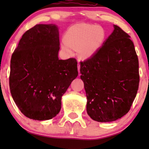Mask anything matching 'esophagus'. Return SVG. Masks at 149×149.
<instances>
[{"instance_id":"esophagus-1","label":"esophagus","mask_w":149,"mask_h":149,"mask_svg":"<svg viewBox=\"0 0 149 149\" xmlns=\"http://www.w3.org/2000/svg\"><path fill=\"white\" fill-rule=\"evenodd\" d=\"M77 69H78V72H79V74H80V64L78 63L77 64Z\"/></svg>"}]
</instances>
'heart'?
<instances>
[{
    "mask_svg": "<svg viewBox=\"0 0 149 149\" xmlns=\"http://www.w3.org/2000/svg\"><path fill=\"white\" fill-rule=\"evenodd\" d=\"M104 38L105 33L101 27L95 25H76L67 30L61 47L68 54H72L74 48L80 47V54L84 58H89L99 49Z\"/></svg>",
    "mask_w": 149,
    "mask_h": 149,
    "instance_id": "b5f03b06",
    "label": "heart"
}]
</instances>
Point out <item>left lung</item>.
Here are the masks:
<instances>
[{
	"label": "left lung",
	"instance_id": "8db88e82",
	"mask_svg": "<svg viewBox=\"0 0 149 149\" xmlns=\"http://www.w3.org/2000/svg\"><path fill=\"white\" fill-rule=\"evenodd\" d=\"M91 57L80 62L87 112L93 120L109 122L129 112L137 95L139 60L130 36L118 26Z\"/></svg>",
	"mask_w": 149,
	"mask_h": 149
}]
</instances>
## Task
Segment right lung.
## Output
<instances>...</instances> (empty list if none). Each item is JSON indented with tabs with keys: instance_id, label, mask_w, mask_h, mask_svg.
Masks as SVG:
<instances>
[{
	"instance_id": "obj_1",
	"label": "right lung",
	"mask_w": 149,
	"mask_h": 149,
	"mask_svg": "<svg viewBox=\"0 0 149 149\" xmlns=\"http://www.w3.org/2000/svg\"><path fill=\"white\" fill-rule=\"evenodd\" d=\"M59 32L54 24H37L22 35L12 55L10 89L19 110L35 120L52 119L78 75L74 58L59 60Z\"/></svg>"
}]
</instances>
